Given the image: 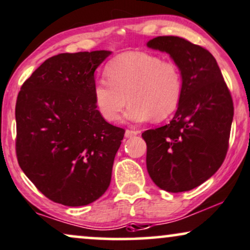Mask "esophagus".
Segmentation results:
<instances>
[{"instance_id":"obj_1","label":"esophagus","mask_w":250,"mask_h":250,"mask_svg":"<svg viewBox=\"0 0 250 250\" xmlns=\"http://www.w3.org/2000/svg\"><path fill=\"white\" fill-rule=\"evenodd\" d=\"M137 134H138V131L131 130V129H127V130H125V137H128V138H131V137L136 136Z\"/></svg>"}]
</instances>
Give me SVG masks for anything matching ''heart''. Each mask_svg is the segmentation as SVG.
<instances>
[{
  "instance_id": "heart-1",
  "label": "heart",
  "mask_w": 250,
  "mask_h": 250,
  "mask_svg": "<svg viewBox=\"0 0 250 250\" xmlns=\"http://www.w3.org/2000/svg\"><path fill=\"white\" fill-rule=\"evenodd\" d=\"M104 79L95 81L93 98L100 115L119 121L127 100L125 119L135 123L163 121L178 109L183 96L182 70L172 60L143 51L114 57L104 68Z\"/></svg>"
}]
</instances>
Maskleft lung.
<instances>
[{
    "label": "left lung",
    "mask_w": 250,
    "mask_h": 250,
    "mask_svg": "<svg viewBox=\"0 0 250 250\" xmlns=\"http://www.w3.org/2000/svg\"><path fill=\"white\" fill-rule=\"evenodd\" d=\"M149 47L165 51L182 70L183 96L169 125L142 134L152 182L172 193L190 191L212 177L226 158L233 99L218 62L200 45L159 36Z\"/></svg>",
    "instance_id": "left-lung-1"
}]
</instances>
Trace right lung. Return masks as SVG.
<instances>
[{
    "label": "right lung",
    "instance_id": "right-lung-1",
    "mask_svg": "<svg viewBox=\"0 0 250 250\" xmlns=\"http://www.w3.org/2000/svg\"><path fill=\"white\" fill-rule=\"evenodd\" d=\"M109 51L46 59L17 96L16 156L45 197L85 206L106 192L125 129L108 123L93 98L94 72Z\"/></svg>",
    "mask_w": 250,
    "mask_h": 250
}]
</instances>
